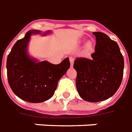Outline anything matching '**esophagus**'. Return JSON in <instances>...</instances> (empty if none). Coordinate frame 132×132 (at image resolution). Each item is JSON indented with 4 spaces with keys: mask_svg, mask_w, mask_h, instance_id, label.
Wrapping results in <instances>:
<instances>
[{
    "mask_svg": "<svg viewBox=\"0 0 132 132\" xmlns=\"http://www.w3.org/2000/svg\"><path fill=\"white\" fill-rule=\"evenodd\" d=\"M70 64L71 66H72L74 64V58L73 57H70Z\"/></svg>",
    "mask_w": 132,
    "mask_h": 132,
    "instance_id": "esophagus-1",
    "label": "esophagus"
}]
</instances>
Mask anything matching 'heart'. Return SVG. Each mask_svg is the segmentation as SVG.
I'll return each instance as SVG.
<instances>
[{
    "label": "heart",
    "mask_w": 132,
    "mask_h": 132,
    "mask_svg": "<svg viewBox=\"0 0 132 132\" xmlns=\"http://www.w3.org/2000/svg\"><path fill=\"white\" fill-rule=\"evenodd\" d=\"M85 50L87 53H90L92 50V44L91 42H88L85 45Z\"/></svg>",
    "instance_id": "b5f03b06"
}]
</instances>
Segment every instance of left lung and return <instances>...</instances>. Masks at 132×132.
<instances>
[{"instance_id": "obj_1", "label": "left lung", "mask_w": 132, "mask_h": 132, "mask_svg": "<svg viewBox=\"0 0 132 132\" xmlns=\"http://www.w3.org/2000/svg\"><path fill=\"white\" fill-rule=\"evenodd\" d=\"M96 37L91 58L77 57L73 68L77 71L76 87L84 100L96 102L111 97L121 85L124 74V57L118 44L101 32Z\"/></svg>"}]
</instances>
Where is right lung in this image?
Masks as SVG:
<instances>
[{"label":"right lung","instance_id":"1","mask_svg":"<svg viewBox=\"0 0 132 132\" xmlns=\"http://www.w3.org/2000/svg\"><path fill=\"white\" fill-rule=\"evenodd\" d=\"M40 33L37 30H29L24 38L15 43L6 62L12 91L21 100L32 103L43 102L52 97L59 79L70 66L68 57L60 64H54L47 61L38 62L28 55L27 47L31 35Z\"/></svg>","mask_w":132,"mask_h":132}]
</instances>
